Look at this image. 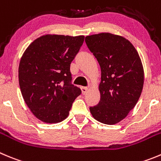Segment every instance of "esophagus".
Segmentation results:
<instances>
[{"label":"esophagus","instance_id":"1","mask_svg":"<svg viewBox=\"0 0 161 161\" xmlns=\"http://www.w3.org/2000/svg\"><path fill=\"white\" fill-rule=\"evenodd\" d=\"M81 90H82V94H86V93L88 92V88L87 87H83V86H82V87H81Z\"/></svg>","mask_w":161,"mask_h":161}]
</instances>
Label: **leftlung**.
Segmentation results:
<instances>
[{
  "mask_svg": "<svg viewBox=\"0 0 161 161\" xmlns=\"http://www.w3.org/2000/svg\"><path fill=\"white\" fill-rule=\"evenodd\" d=\"M101 68L100 102L90 107L95 120L114 125L125 118L142 94L144 68L137 51L125 37L109 32L86 36Z\"/></svg>",
  "mask_w": 161,
  "mask_h": 161,
  "instance_id": "1",
  "label": "left lung"
}]
</instances>
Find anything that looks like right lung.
<instances>
[{"instance_id": "1", "label": "right lung", "mask_w": 161, "mask_h": 161, "mask_svg": "<svg viewBox=\"0 0 161 161\" xmlns=\"http://www.w3.org/2000/svg\"><path fill=\"white\" fill-rule=\"evenodd\" d=\"M84 36L47 34L36 39L22 55L19 84L25 103L45 123L68 117L81 90L70 83V63L83 43Z\"/></svg>"}]
</instances>
